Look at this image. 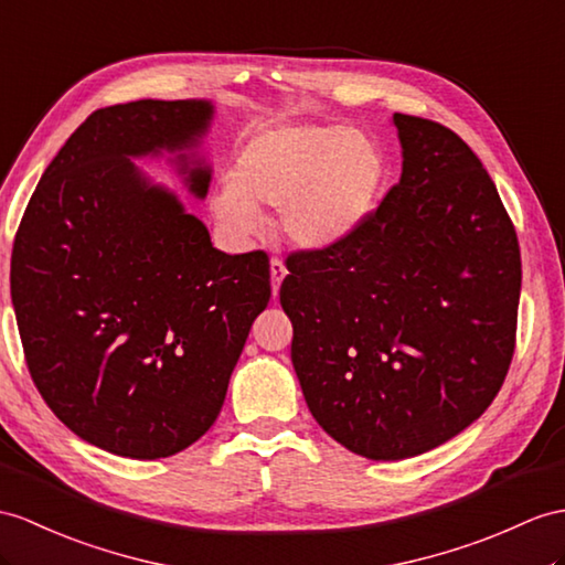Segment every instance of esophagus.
<instances>
[{
    "instance_id": "obj_1",
    "label": "esophagus",
    "mask_w": 565,
    "mask_h": 565,
    "mask_svg": "<svg viewBox=\"0 0 565 565\" xmlns=\"http://www.w3.org/2000/svg\"><path fill=\"white\" fill-rule=\"evenodd\" d=\"M287 275V268L280 258H270V287H273V297H278L282 278Z\"/></svg>"
}]
</instances>
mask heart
<instances>
[{
    "instance_id": "heart-1",
    "label": "heart",
    "mask_w": 565,
    "mask_h": 565,
    "mask_svg": "<svg viewBox=\"0 0 565 565\" xmlns=\"http://www.w3.org/2000/svg\"><path fill=\"white\" fill-rule=\"evenodd\" d=\"M388 182L391 160L374 136L345 124H287L239 150L232 184L213 196V213L232 235L252 237L260 205L280 209L287 242L326 252L369 223Z\"/></svg>"
}]
</instances>
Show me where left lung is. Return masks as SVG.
I'll return each mask as SVG.
<instances>
[{
	"label": "left lung",
	"instance_id": "left-lung-1",
	"mask_svg": "<svg viewBox=\"0 0 565 565\" xmlns=\"http://www.w3.org/2000/svg\"><path fill=\"white\" fill-rule=\"evenodd\" d=\"M403 174L354 237L287 258L280 305L313 419L405 460L484 415L515 350L520 246L489 172L441 124L393 115Z\"/></svg>",
	"mask_w": 565,
	"mask_h": 565
}]
</instances>
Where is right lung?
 <instances>
[{
	"instance_id": "obj_1",
	"label": "right lung",
	"mask_w": 565,
	"mask_h": 565,
	"mask_svg": "<svg viewBox=\"0 0 565 565\" xmlns=\"http://www.w3.org/2000/svg\"><path fill=\"white\" fill-rule=\"evenodd\" d=\"M211 100L103 107L40 177L11 254L25 362L78 438L134 460L170 458L211 429L256 316L264 252H217L209 227L134 160L177 170L205 199Z\"/></svg>"
}]
</instances>
